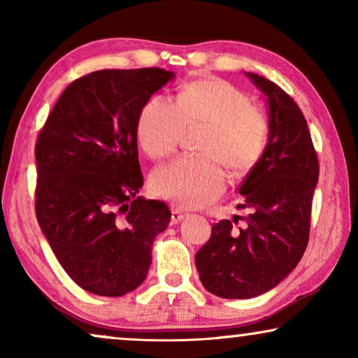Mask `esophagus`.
<instances>
[{"label":"esophagus","instance_id":"34e87169","mask_svg":"<svg viewBox=\"0 0 358 358\" xmlns=\"http://www.w3.org/2000/svg\"><path fill=\"white\" fill-rule=\"evenodd\" d=\"M185 217H187V215H185L184 212H180L179 208H173V212H171V223L176 224V223L182 222Z\"/></svg>","mask_w":358,"mask_h":358}]
</instances>
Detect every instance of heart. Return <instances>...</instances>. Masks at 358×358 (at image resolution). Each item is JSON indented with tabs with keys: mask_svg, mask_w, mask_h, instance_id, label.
Listing matches in <instances>:
<instances>
[{
	"mask_svg": "<svg viewBox=\"0 0 358 358\" xmlns=\"http://www.w3.org/2000/svg\"><path fill=\"white\" fill-rule=\"evenodd\" d=\"M195 127H203L202 158H180L151 178L155 194L180 208H197L217 199L227 185L222 169L234 178L248 174L268 141L266 114L243 91L217 78L185 85L176 94V104L150 99L140 112L136 135L150 158L164 159L178 148L184 130Z\"/></svg>",
	"mask_w": 358,
	"mask_h": 358,
	"instance_id": "b5f03b06",
	"label": "heart"
}]
</instances>
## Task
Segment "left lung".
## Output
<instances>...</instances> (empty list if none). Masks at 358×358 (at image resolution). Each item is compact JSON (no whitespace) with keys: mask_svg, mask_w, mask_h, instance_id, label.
Here are the masks:
<instances>
[{"mask_svg":"<svg viewBox=\"0 0 358 358\" xmlns=\"http://www.w3.org/2000/svg\"><path fill=\"white\" fill-rule=\"evenodd\" d=\"M246 76L267 96L268 141L259 163L239 187L246 218L222 220L195 254L200 282L231 300L259 296L277 287L300 262L310 238L313 192L320 163L305 115L296 102L267 78ZM238 219H244L236 227Z\"/></svg>","mask_w":358,"mask_h":358,"instance_id":"1","label":"left lung"}]
</instances>
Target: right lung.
<instances>
[{
	"label": "right lung",
	"mask_w": 358,
	"mask_h": 358,
	"mask_svg": "<svg viewBox=\"0 0 358 358\" xmlns=\"http://www.w3.org/2000/svg\"><path fill=\"white\" fill-rule=\"evenodd\" d=\"M174 78L161 68L99 70L62 92L36 143V215L53 254L83 290L122 296L148 275L171 212L138 197L136 124Z\"/></svg>",
	"instance_id": "right-lung-1"
}]
</instances>
